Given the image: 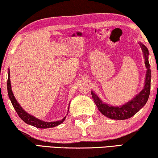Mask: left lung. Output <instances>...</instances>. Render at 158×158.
<instances>
[{"label":"left lung","mask_w":158,"mask_h":158,"mask_svg":"<svg viewBox=\"0 0 158 158\" xmlns=\"http://www.w3.org/2000/svg\"><path fill=\"white\" fill-rule=\"evenodd\" d=\"M139 44L143 51L144 58H145V64L147 68L145 85L143 90L138 95H136V96H135L131 100L121 106H109L105 102H102V100L93 91L91 92L92 98L96 106L98 107L100 113L103 115L106 116L107 118L113 119V120H126L135 115L142 107H143L148 101L150 95V81H151V70L150 69V63L148 61L149 51L143 43H139Z\"/></svg>","instance_id":"left-lung-1"}]
</instances>
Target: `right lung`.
<instances>
[{"instance_id": "obj_1", "label": "right lung", "mask_w": 158, "mask_h": 158, "mask_svg": "<svg viewBox=\"0 0 158 158\" xmlns=\"http://www.w3.org/2000/svg\"><path fill=\"white\" fill-rule=\"evenodd\" d=\"M8 82H7V88H8V96L9 98H10L11 103H12L13 107L16 111L19 117L22 119L24 121L25 123H27V124L33 125V126L38 127V128H49V127H53L56 126H58L60 124H61L66 117L63 118L61 120L58 121H55V122H45V121H43L40 120V119H38L37 118L34 117V116L30 115L29 113H27L23 109V107L20 106V104L17 102L16 99L13 95V93L12 92V90H11V85H10V70L8 69ZM69 109V107H68Z\"/></svg>"}]
</instances>
